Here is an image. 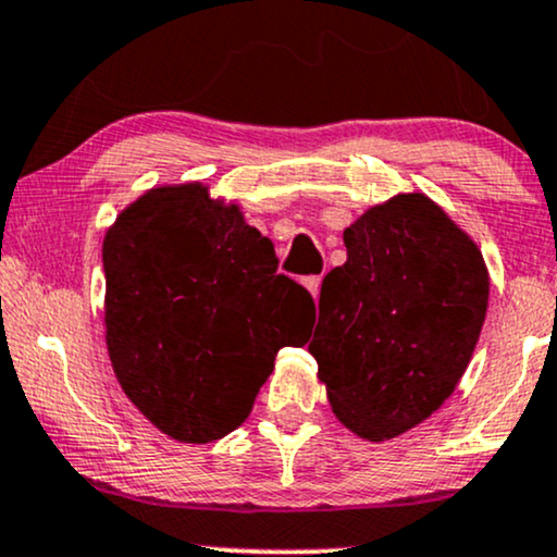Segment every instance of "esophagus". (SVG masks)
I'll return each mask as SVG.
<instances>
[{"label": "esophagus", "instance_id": "1", "mask_svg": "<svg viewBox=\"0 0 557 557\" xmlns=\"http://www.w3.org/2000/svg\"><path fill=\"white\" fill-rule=\"evenodd\" d=\"M304 285H306V290L311 293L313 298H319V287H321V277H319V274H313V277H306Z\"/></svg>", "mask_w": 557, "mask_h": 557}]
</instances>
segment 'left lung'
Masks as SVG:
<instances>
[{
    "label": "left lung",
    "instance_id": "obj_1",
    "mask_svg": "<svg viewBox=\"0 0 557 557\" xmlns=\"http://www.w3.org/2000/svg\"><path fill=\"white\" fill-rule=\"evenodd\" d=\"M343 238L347 261L321 283L308 352L339 423L388 441L431 418L465 376L491 274L470 233L423 191L368 207Z\"/></svg>",
    "mask_w": 557,
    "mask_h": 557
}]
</instances>
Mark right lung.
Returning a JSON list of instances; mask_svg holds the SVG:
<instances>
[{"instance_id": "obj_1", "label": "right lung", "mask_w": 557, "mask_h": 557, "mask_svg": "<svg viewBox=\"0 0 557 557\" xmlns=\"http://www.w3.org/2000/svg\"><path fill=\"white\" fill-rule=\"evenodd\" d=\"M106 347L124 394L181 444L249 418L283 345H304L313 300L277 274L274 246L202 181L124 207L103 238Z\"/></svg>"}]
</instances>
